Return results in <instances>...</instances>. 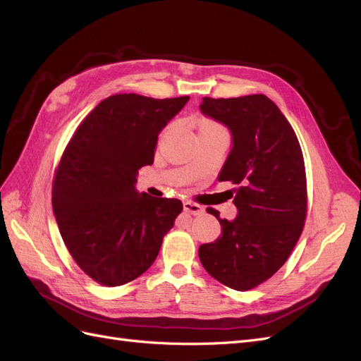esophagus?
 <instances>
[{"mask_svg": "<svg viewBox=\"0 0 361 361\" xmlns=\"http://www.w3.org/2000/svg\"><path fill=\"white\" fill-rule=\"evenodd\" d=\"M183 209H185V212H188L191 215H203L204 214V207L197 203H192V202H183Z\"/></svg>", "mask_w": 361, "mask_h": 361, "instance_id": "34e87169", "label": "esophagus"}]
</instances>
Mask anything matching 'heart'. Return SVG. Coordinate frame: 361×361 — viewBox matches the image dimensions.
<instances>
[{
    "label": "heart",
    "instance_id": "1",
    "mask_svg": "<svg viewBox=\"0 0 361 361\" xmlns=\"http://www.w3.org/2000/svg\"><path fill=\"white\" fill-rule=\"evenodd\" d=\"M215 126H218V125L214 123V122H211V120H207V118H202L200 122H199V130L211 129V128H215Z\"/></svg>",
    "mask_w": 361,
    "mask_h": 361
}]
</instances>
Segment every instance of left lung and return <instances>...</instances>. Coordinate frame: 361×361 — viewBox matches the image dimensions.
Instances as JSON below:
<instances>
[{
    "label": "left lung",
    "instance_id": "obj_1",
    "mask_svg": "<svg viewBox=\"0 0 361 361\" xmlns=\"http://www.w3.org/2000/svg\"><path fill=\"white\" fill-rule=\"evenodd\" d=\"M203 116L223 123L232 149L218 180L238 185L235 220L221 236L199 247L203 268L235 290L253 289L283 267L302 232L307 190L302 152L292 126L265 94L203 97Z\"/></svg>",
    "mask_w": 361,
    "mask_h": 361
}]
</instances>
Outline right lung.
Here are the masks:
<instances>
[{
  "label": "right lung",
  "mask_w": 361,
  "mask_h": 361,
  "mask_svg": "<svg viewBox=\"0 0 361 361\" xmlns=\"http://www.w3.org/2000/svg\"><path fill=\"white\" fill-rule=\"evenodd\" d=\"M188 101L110 96L64 150L52 187L54 215L76 264L104 286L146 272L182 212L180 200L150 197L135 183L138 170L154 164L161 130Z\"/></svg>",
  "instance_id": "add662e5"
}]
</instances>
